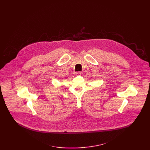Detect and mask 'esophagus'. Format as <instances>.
Masks as SVG:
<instances>
[{"mask_svg": "<svg viewBox=\"0 0 150 150\" xmlns=\"http://www.w3.org/2000/svg\"><path fill=\"white\" fill-rule=\"evenodd\" d=\"M75 74L76 75H81L82 74H83V72L81 71H80V72H76L75 73Z\"/></svg>", "mask_w": 150, "mask_h": 150, "instance_id": "obj_1", "label": "esophagus"}]
</instances>
